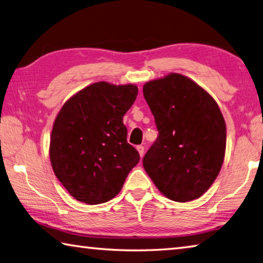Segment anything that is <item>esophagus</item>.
<instances>
[{
    "mask_svg": "<svg viewBox=\"0 0 263 263\" xmlns=\"http://www.w3.org/2000/svg\"><path fill=\"white\" fill-rule=\"evenodd\" d=\"M136 149H137V151H139V154H140V156L142 157V156L144 155V146L143 145H137Z\"/></svg>",
    "mask_w": 263,
    "mask_h": 263,
    "instance_id": "34e87169",
    "label": "esophagus"
}]
</instances>
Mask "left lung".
<instances>
[{
	"instance_id": "1",
	"label": "left lung",
	"mask_w": 263,
	"mask_h": 263,
	"mask_svg": "<svg viewBox=\"0 0 263 263\" xmlns=\"http://www.w3.org/2000/svg\"><path fill=\"white\" fill-rule=\"evenodd\" d=\"M143 95L159 132L143 158L144 170L167 199H199L218 177L225 157L227 124L218 104L177 72L146 82Z\"/></svg>"
}]
</instances>
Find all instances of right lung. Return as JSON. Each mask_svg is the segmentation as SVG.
<instances>
[{
    "label": "right lung",
    "mask_w": 263,
    "mask_h": 263,
    "mask_svg": "<svg viewBox=\"0 0 263 263\" xmlns=\"http://www.w3.org/2000/svg\"><path fill=\"white\" fill-rule=\"evenodd\" d=\"M137 92L135 84L97 82L76 92L59 110L49 159L55 176L75 200L87 204L112 200L139 163L122 120Z\"/></svg>",
    "instance_id": "obj_1"
}]
</instances>
